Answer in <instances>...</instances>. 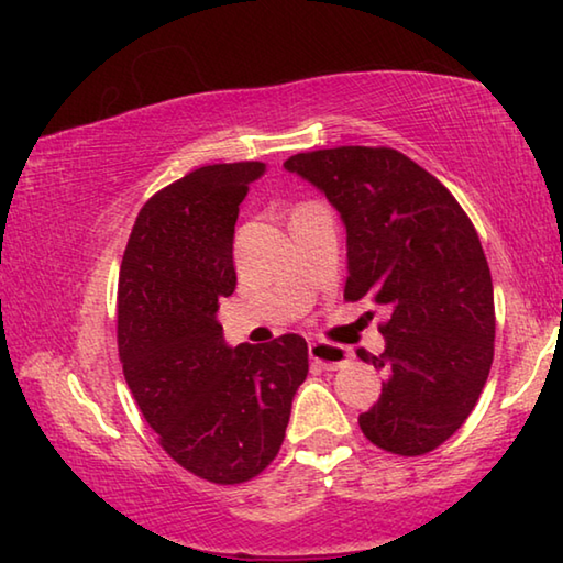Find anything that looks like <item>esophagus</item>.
<instances>
[{
	"label": "esophagus",
	"mask_w": 563,
	"mask_h": 563,
	"mask_svg": "<svg viewBox=\"0 0 563 563\" xmlns=\"http://www.w3.org/2000/svg\"><path fill=\"white\" fill-rule=\"evenodd\" d=\"M310 360L318 362L325 369H338V367H345L350 362V350L342 347V345H332V342H310Z\"/></svg>",
	"instance_id": "esophagus-1"
}]
</instances>
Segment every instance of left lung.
<instances>
[{
  "label": "left lung",
  "instance_id": "1",
  "mask_svg": "<svg viewBox=\"0 0 563 563\" xmlns=\"http://www.w3.org/2000/svg\"><path fill=\"white\" fill-rule=\"evenodd\" d=\"M285 168L318 186L347 228L345 300L385 305L383 395L360 415L379 450L419 456L460 430L494 360V290L470 216L430 170L387 146L295 154Z\"/></svg>",
  "mask_w": 563,
  "mask_h": 563
}]
</instances>
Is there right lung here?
<instances>
[{
    "instance_id": "right-lung-1",
    "label": "right lung",
    "mask_w": 563,
    "mask_h": 563,
    "mask_svg": "<svg viewBox=\"0 0 563 563\" xmlns=\"http://www.w3.org/2000/svg\"><path fill=\"white\" fill-rule=\"evenodd\" d=\"M261 161L213 164L139 211L119 275V360L170 460L213 484H243L280 452L308 342L280 335L231 350L216 320L235 290L233 233Z\"/></svg>"
}]
</instances>
